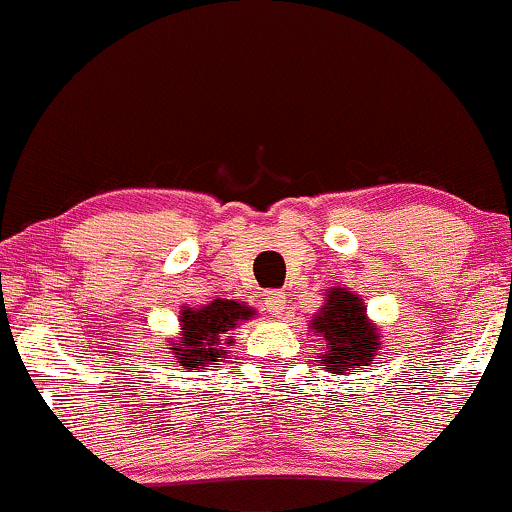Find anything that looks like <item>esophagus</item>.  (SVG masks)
Wrapping results in <instances>:
<instances>
[{"instance_id":"34e87169","label":"esophagus","mask_w":512,"mask_h":512,"mask_svg":"<svg viewBox=\"0 0 512 512\" xmlns=\"http://www.w3.org/2000/svg\"><path fill=\"white\" fill-rule=\"evenodd\" d=\"M284 303H287V296L284 291H268L263 296V305L270 315H282L284 313Z\"/></svg>"}]
</instances>
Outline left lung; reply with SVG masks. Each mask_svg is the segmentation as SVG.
<instances>
[{"label": "left lung", "mask_w": 512, "mask_h": 512, "mask_svg": "<svg viewBox=\"0 0 512 512\" xmlns=\"http://www.w3.org/2000/svg\"><path fill=\"white\" fill-rule=\"evenodd\" d=\"M310 329L327 343V353L317 362L331 374L369 367L381 348L376 329L367 320V308L345 289L327 291V303L310 322Z\"/></svg>", "instance_id": "8db88e82"}]
</instances>
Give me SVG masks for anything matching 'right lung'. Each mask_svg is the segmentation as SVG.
<instances>
[{
	"instance_id": "obj_1",
	"label": "right lung",
	"mask_w": 512,
	"mask_h": 512,
	"mask_svg": "<svg viewBox=\"0 0 512 512\" xmlns=\"http://www.w3.org/2000/svg\"><path fill=\"white\" fill-rule=\"evenodd\" d=\"M254 310L237 301H225L216 298L214 303L204 305L199 310H183L181 324L183 334L181 341L174 343L171 353L178 357L181 367L188 369H204L207 364H214L218 357L225 355L221 350V341H232L223 338L230 329H235L237 322L249 320Z\"/></svg>"
}]
</instances>
